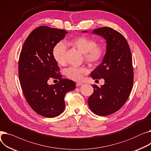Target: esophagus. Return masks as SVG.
Instances as JSON below:
<instances>
[{"mask_svg":"<svg viewBox=\"0 0 151 151\" xmlns=\"http://www.w3.org/2000/svg\"><path fill=\"white\" fill-rule=\"evenodd\" d=\"M82 84H83V83H77L76 84V87H79V86H81Z\"/></svg>","mask_w":151,"mask_h":151,"instance_id":"esophagus-1","label":"esophagus"}]
</instances>
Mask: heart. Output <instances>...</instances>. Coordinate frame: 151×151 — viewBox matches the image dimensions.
<instances>
[{"instance_id": "obj_1", "label": "heart", "mask_w": 151, "mask_h": 151, "mask_svg": "<svg viewBox=\"0 0 151 151\" xmlns=\"http://www.w3.org/2000/svg\"><path fill=\"white\" fill-rule=\"evenodd\" d=\"M72 44L84 54V59L91 63L99 62L105 53L104 46L101 45H97L95 40L87 37L81 36L75 38L73 40ZM67 50V45L63 41L58 42L53 47V58L59 64H64ZM88 72V69L84 67H70L65 70L66 76L70 80L75 81H82L84 76Z\"/></svg>"}]
</instances>
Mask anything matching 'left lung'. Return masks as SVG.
<instances>
[{
    "label": "left lung",
    "mask_w": 151,
    "mask_h": 151,
    "mask_svg": "<svg viewBox=\"0 0 151 151\" xmlns=\"http://www.w3.org/2000/svg\"><path fill=\"white\" fill-rule=\"evenodd\" d=\"M92 33L106 40V50L101 63L91 75L93 80L104 78L105 84L92 85L93 92L88 105L93 113L105 116L121 108L130 96L133 84L132 54L125 38L113 29L98 28Z\"/></svg>",
    "instance_id": "8db88e82"
}]
</instances>
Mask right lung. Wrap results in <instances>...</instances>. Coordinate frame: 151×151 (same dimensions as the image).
Here are the masks:
<instances>
[{
	"mask_svg": "<svg viewBox=\"0 0 151 151\" xmlns=\"http://www.w3.org/2000/svg\"><path fill=\"white\" fill-rule=\"evenodd\" d=\"M67 32L47 26H39L29 34L23 45L18 63L19 78L27 103L38 114L54 117L64 111V97L76 88L75 83L63 79L52 55L54 46L64 38ZM50 77L58 83L47 84Z\"/></svg>",
	"mask_w": 151,
	"mask_h": 151,
	"instance_id": "obj_1",
	"label": "right lung"
}]
</instances>
